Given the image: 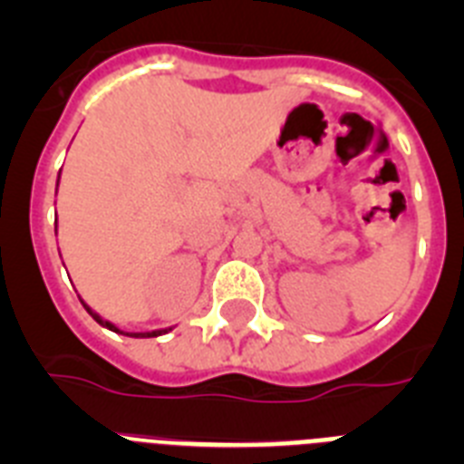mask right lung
I'll return each instance as SVG.
<instances>
[{"instance_id": "right-lung-1", "label": "right lung", "mask_w": 464, "mask_h": 464, "mask_svg": "<svg viewBox=\"0 0 464 464\" xmlns=\"http://www.w3.org/2000/svg\"><path fill=\"white\" fill-rule=\"evenodd\" d=\"M57 183H60V176H57ZM55 195H57V192H55ZM55 235H57V220H55ZM79 299H81V297H79ZM81 304L85 306V311H88V314L92 315L94 321L100 323L102 327H106V330H111V332H118V334H125V332L118 330V327L113 325V323H111V321H104V318H102V315L97 314V311L90 309V306L85 304L83 299H81ZM169 330H171V327H165V330H153V332H127V337H160V334H165V332H169Z\"/></svg>"}]
</instances>
